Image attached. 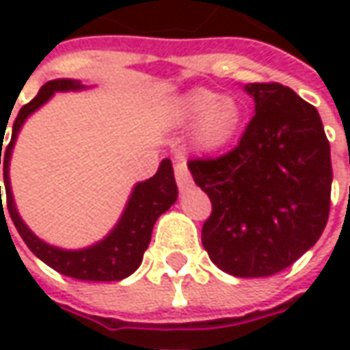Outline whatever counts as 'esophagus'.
Returning a JSON list of instances; mask_svg holds the SVG:
<instances>
[{
	"mask_svg": "<svg viewBox=\"0 0 350 350\" xmlns=\"http://www.w3.org/2000/svg\"><path fill=\"white\" fill-rule=\"evenodd\" d=\"M173 167H175V181H177V185H179V189L185 191L187 187H191L193 179H191V173H189V167H187L185 157H177Z\"/></svg>",
	"mask_w": 350,
	"mask_h": 350,
	"instance_id": "34e87169",
	"label": "esophagus"
}]
</instances>
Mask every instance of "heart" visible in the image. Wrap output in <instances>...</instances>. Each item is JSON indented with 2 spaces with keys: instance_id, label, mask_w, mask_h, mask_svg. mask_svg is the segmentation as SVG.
<instances>
[{
  "instance_id": "obj_1",
  "label": "heart",
  "mask_w": 350,
  "mask_h": 350,
  "mask_svg": "<svg viewBox=\"0 0 350 350\" xmlns=\"http://www.w3.org/2000/svg\"><path fill=\"white\" fill-rule=\"evenodd\" d=\"M183 122H196L195 142L204 150L220 148L237 132L241 109L232 97H220L208 89H193L177 103Z\"/></svg>"
}]
</instances>
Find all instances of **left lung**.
<instances>
[{
    "label": "left lung",
    "instance_id": "obj_1",
    "mask_svg": "<svg viewBox=\"0 0 350 350\" xmlns=\"http://www.w3.org/2000/svg\"><path fill=\"white\" fill-rule=\"evenodd\" d=\"M255 115L230 152L189 159L212 212L202 245L224 273L271 276L300 259L329 218V140L314 105L276 81L251 83Z\"/></svg>",
    "mask_w": 350,
    "mask_h": 350
}]
</instances>
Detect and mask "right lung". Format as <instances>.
Returning <instances> with one entry per match:
<instances>
[{
    "label": "right lung",
    "mask_w": 350,
    "mask_h": 350,
    "mask_svg": "<svg viewBox=\"0 0 350 350\" xmlns=\"http://www.w3.org/2000/svg\"><path fill=\"white\" fill-rule=\"evenodd\" d=\"M79 88L81 85L72 79H54L40 88L33 101L21 107L19 115L13 122L11 140L5 148H3V140L0 142V163H3L7 210L23 241L40 261L46 262L48 267H52L60 275L72 276L77 280L111 282V280H120L124 276L132 275L140 267L144 251L148 249L150 239H152L155 220L177 200V185L173 177V165L169 159L161 161V165L152 179L136 185L126 210L111 235L105 237L101 243L89 249H81V251H64V249H56L40 241L19 218L13 204L11 187H9V157H11L13 144L25 118L36 111L42 103H46L54 95V91H70V89ZM1 138H3V130H1ZM1 212H3V204H1Z\"/></svg>",
    "instance_id": "add662e5"
}]
</instances>
